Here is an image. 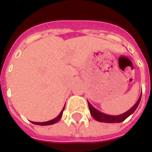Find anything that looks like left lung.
Wrapping results in <instances>:
<instances>
[{
	"label": "left lung",
	"mask_w": 152,
	"mask_h": 152,
	"mask_svg": "<svg viewBox=\"0 0 152 152\" xmlns=\"http://www.w3.org/2000/svg\"><path fill=\"white\" fill-rule=\"evenodd\" d=\"M141 95L142 92L140 94V96L138 101L135 103V105L132 106V108L129 109V110L125 112L122 114H120V115H108V114H106V113H102L99 110H98L97 109H95L94 106L91 105V104L88 101V106H89V110H90V113L91 114V116L93 117V118L95 120L99 121V122H106V123H120L122 122L126 119L127 118H129L132 113H133L136 110H137V106H139L140 102L141 99Z\"/></svg>",
	"instance_id": "1"
}]
</instances>
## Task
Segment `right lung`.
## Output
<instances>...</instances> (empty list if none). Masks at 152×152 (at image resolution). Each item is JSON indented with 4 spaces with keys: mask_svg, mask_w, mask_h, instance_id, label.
Returning a JSON list of instances; mask_svg holds the SVG:
<instances>
[{
    "mask_svg": "<svg viewBox=\"0 0 152 152\" xmlns=\"http://www.w3.org/2000/svg\"><path fill=\"white\" fill-rule=\"evenodd\" d=\"M64 106H65V105H64ZM64 108H63V110H61V112L59 113V115L57 116V118H55L54 119H53V120H50V121H45V122H34V121H31V123H33V124H34V125H53V124H55V123H57L58 121L62 117V114H63V111H64Z\"/></svg>",
    "mask_w": 152,
    "mask_h": 152,
    "instance_id": "1",
    "label": "right lung"
}]
</instances>
